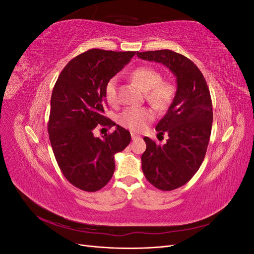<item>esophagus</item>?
Wrapping results in <instances>:
<instances>
[{"instance_id": "esophagus-1", "label": "esophagus", "mask_w": 254, "mask_h": 254, "mask_svg": "<svg viewBox=\"0 0 254 254\" xmlns=\"http://www.w3.org/2000/svg\"><path fill=\"white\" fill-rule=\"evenodd\" d=\"M140 135L139 134H136V133H133V132H131V139L132 140H136V139H140Z\"/></svg>"}]
</instances>
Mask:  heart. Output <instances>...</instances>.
<instances>
[{
  "instance_id": "b5f03b06",
  "label": "heart",
  "mask_w": 254,
  "mask_h": 254,
  "mask_svg": "<svg viewBox=\"0 0 254 254\" xmlns=\"http://www.w3.org/2000/svg\"><path fill=\"white\" fill-rule=\"evenodd\" d=\"M131 79L145 91L146 99L155 109L162 111L167 109L172 104L176 93L175 84L170 80H163L162 75L150 66L136 67L130 74ZM117 77L108 80L105 88L107 102L114 106L118 104ZM155 119L153 112L145 107H130L119 115L120 125L131 131H141Z\"/></svg>"
}]
</instances>
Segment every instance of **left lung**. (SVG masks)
<instances>
[{
    "instance_id": "1",
    "label": "left lung",
    "mask_w": 254,
    "mask_h": 254,
    "mask_svg": "<svg viewBox=\"0 0 254 254\" xmlns=\"http://www.w3.org/2000/svg\"><path fill=\"white\" fill-rule=\"evenodd\" d=\"M156 61L176 76L177 91L166 114L156 126L159 134H168L164 145L145 136L142 171L153 187L173 190L188 183L200 167L209 145L213 109L209 88L193 61L170 50L136 53Z\"/></svg>"
}]
</instances>
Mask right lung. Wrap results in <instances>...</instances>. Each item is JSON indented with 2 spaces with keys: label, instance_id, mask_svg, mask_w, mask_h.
<instances>
[{
  "label": "right lung",
  "instance_id": "right-lung-1",
  "mask_svg": "<svg viewBox=\"0 0 254 254\" xmlns=\"http://www.w3.org/2000/svg\"><path fill=\"white\" fill-rule=\"evenodd\" d=\"M135 52L93 49L76 56L58 76L51 97L49 136L60 171L86 191L103 189L115 170L114 155L131 140L130 132L104 117L105 88ZM99 126H116L112 134L95 138Z\"/></svg>",
  "mask_w": 254,
  "mask_h": 254
}]
</instances>
